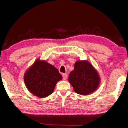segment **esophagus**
Here are the masks:
<instances>
[{
  "instance_id": "1",
  "label": "esophagus",
  "mask_w": 128,
  "mask_h": 128,
  "mask_svg": "<svg viewBox=\"0 0 128 128\" xmlns=\"http://www.w3.org/2000/svg\"><path fill=\"white\" fill-rule=\"evenodd\" d=\"M62 76V79H63V80H66L67 79V77H68L67 74H63Z\"/></svg>"
}]
</instances>
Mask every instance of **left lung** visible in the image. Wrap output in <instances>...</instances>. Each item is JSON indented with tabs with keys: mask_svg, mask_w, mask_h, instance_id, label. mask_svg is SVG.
I'll return each instance as SVG.
<instances>
[{
	"mask_svg": "<svg viewBox=\"0 0 128 128\" xmlns=\"http://www.w3.org/2000/svg\"><path fill=\"white\" fill-rule=\"evenodd\" d=\"M68 80L74 91L81 95L94 92L99 86L100 79L98 72L87 60L77 61L69 74Z\"/></svg>",
	"mask_w": 128,
	"mask_h": 128,
	"instance_id": "8db88e82",
	"label": "left lung"
}]
</instances>
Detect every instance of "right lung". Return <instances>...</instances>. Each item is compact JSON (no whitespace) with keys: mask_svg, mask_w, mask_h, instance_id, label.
I'll return each mask as SVG.
<instances>
[{"mask_svg":"<svg viewBox=\"0 0 128 128\" xmlns=\"http://www.w3.org/2000/svg\"><path fill=\"white\" fill-rule=\"evenodd\" d=\"M62 79V75L56 68L39 59L27 70L24 76L28 90L39 98H46L52 94L57 82Z\"/></svg>","mask_w":128,"mask_h":128,"instance_id":"add662e5","label":"right lung"}]
</instances>
